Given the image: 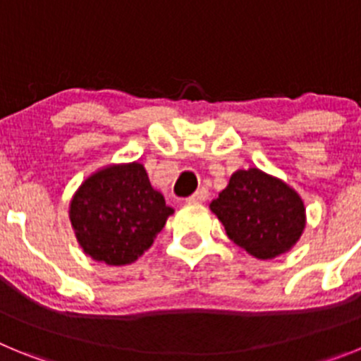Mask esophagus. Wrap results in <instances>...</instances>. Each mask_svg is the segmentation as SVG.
<instances>
[{
  "mask_svg": "<svg viewBox=\"0 0 361 361\" xmlns=\"http://www.w3.org/2000/svg\"><path fill=\"white\" fill-rule=\"evenodd\" d=\"M208 197H209V191L206 190V188H200V190H197L195 193H193V195L188 199V202H193V204L206 202V200H208Z\"/></svg>",
  "mask_w": 361,
  "mask_h": 361,
  "instance_id": "obj_1",
  "label": "esophagus"
}]
</instances>
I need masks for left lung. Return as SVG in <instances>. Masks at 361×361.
<instances>
[{
	"instance_id": "8db88e82",
	"label": "left lung",
	"mask_w": 361,
	"mask_h": 361,
	"mask_svg": "<svg viewBox=\"0 0 361 361\" xmlns=\"http://www.w3.org/2000/svg\"><path fill=\"white\" fill-rule=\"evenodd\" d=\"M209 208L228 237L260 260L291 250L305 228V208L298 193L258 168L235 171Z\"/></svg>"
}]
</instances>
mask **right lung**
Wrapping results in <instances>:
<instances>
[{
    "label": "right lung",
    "mask_w": 361,
    "mask_h": 361,
    "mask_svg": "<svg viewBox=\"0 0 361 361\" xmlns=\"http://www.w3.org/2000/svg\"><path fill=\"white\" fill-rule=\"evenodd\" d=\"M171 213L139 162L95 171L70 202V220L82 251L108 266L135 262Z\"/></svg>",
    "instance_id": "right-lung-1"
}]
</instances>
